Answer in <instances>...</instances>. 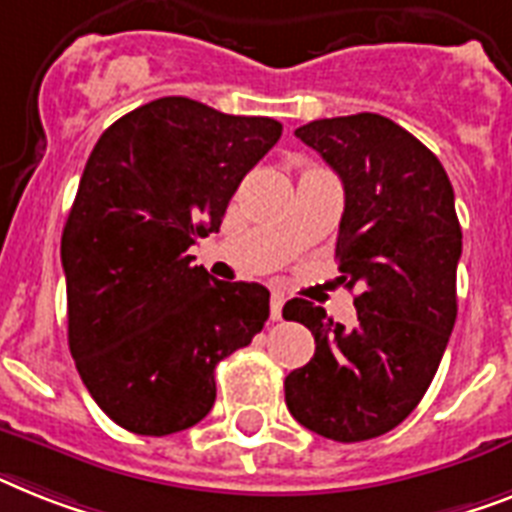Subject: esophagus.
<instances>
[{
	"mask_svg": "<svg viewBox=\"0 0 512 512\" xmlns=\"http://www.w3.org/2000/svg\"><path fill=\"white\" fill-rule=\"evenodd\" d=\"M282 306H285V295L282 293H272V322H280L282 319Z\"/></svg>",
	"mask_w": 512,
	"mask_h": 512,
	"instance_id": "34e87169",
	"label": "esophagus"
}]
</instances>
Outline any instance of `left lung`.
Returning a JSON list of instances; mask_svg holds the SVG:
<instances>
[{
	"mask_svg": "<svg viewBox=\"0 0 512 512\" xmlns=\"http://www.w3.org/2000/svg\"><path fill=\"white\" fill-rule=\"evenodd\" d=\"M340 175L345 211L337 259L358 287V324L293 298L287 322L311 329L314 358L287 374L285 403L298 424L335 442L390 432L421 403L458 316L463 232L445 167L382 114L314 120L295 130Z\"/></svg>",
	"mask_w": 512,
	"mask_h": 512,
	"instance_id": "left-lung-1",
	"label": "left lung"
}]
</instances>
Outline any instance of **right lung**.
Returning <instances> with one entry per match:
<instances>
[{
  "instance_id": "add662e5",
  "label": "right lung",
  "mask_w": 512,
  "mask_h": 512,
  "mask_svg": "<svg viewBox=\"0 0 512 512\" xmlns=\"http://www.w3.org/2000/svg\"><path fill=\"white\" fill-rule=\"evenodd\" d=\"M272 117L164 96L109 125L88 156L62 232L67 342L114 424L164 437L198 424L214 369L269 319V290L222 282L188 248L280 141Z\"/></svg>"
}]
</instances>
